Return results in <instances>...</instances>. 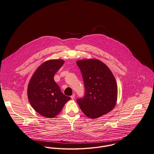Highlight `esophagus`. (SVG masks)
<instances>
[{
	"label": "esophagus",
	"instance_id": "34e87169",
	"mask_svg": "<svg viewBox=\"0 0 154 154\" xmlns=\"http://www.w3.org/2000/svg\"><path fill=\"white\" fill-rule=\"evenodd\" d=\"M71 97L72 99H75V94H73L71 95V97Z\"/></svg>",
	"mask_w": 154,
	"mask_h": 154
}]
</instances>
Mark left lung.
Listing matches in <instances>:
<instances>
[{
    "instance_id": "obj_1",
    "label": "left lung",
    "mask_w": 154,
    "mask_h": 154,
    "mask_svg": "<svg viewBox=\"0 0 154 154\" xmlns=\"http://www.w3.org/2000/svg\"><path fill=\"white\" fill-rule=\"evenodd\" d=\"M84 81L85 94L76 101L88 117L94 119L110 112L117 99L118 86L108 67L97 59L76 62Z\"/></svg>"
}]
</instances>
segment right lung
<instances>
[{"label":"right lung","instance_id":"add662e5","mask_svg":"<svg viewBox=\"0 0 154 154\" xmlns=\"http://www.w3.org/2000/svg\"><path fill=\"white\" fill-rule=\"evenodd\" d=\"M63 60H48L37 69L28 85V96L33 108L47 118L55 116L70 98L65 95L54 81Z\"/></svg>","mask_w":154,"mask_h":154}]
</instances>
